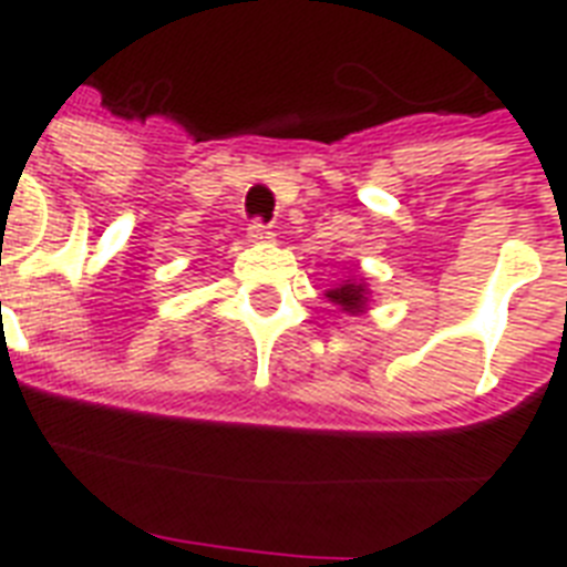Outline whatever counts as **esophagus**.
<instances>
[{
  "mask_svg": "<svg viewBox=\"0 0 567 567\" xmlns=\"http://www.w3.org/2000/svg\"><path fill=\"white\" fill-rule=\"evenodd\" d=\"M247 238L249 244H265V240L274 238V231H270V226H265L261 220H252L247 229Z\"/></svg>",
  "mask_w": 567,
  "mask_h": 567,
  "instance_id": "1",
  "label": "esophagus"
}]
</instances>
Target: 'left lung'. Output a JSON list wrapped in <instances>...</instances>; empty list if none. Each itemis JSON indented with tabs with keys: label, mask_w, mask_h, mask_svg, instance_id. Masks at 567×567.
I'll return each instance as SVG.
<instances>
[{
	"label": "left lung",
	"mask_w": 567,
	"mask_h": 567,
	"mask_svg": "<svg viewBox=\"0 0 567 567\" xmlns=\"http://www.w3.org/2000/svg\"><path fill=\"white\" fill-rule=\"evenodd\" d=\"M327 300L332 302L341 315H347V318H362V315L371 311L373 291L371 285H368V279H364V274L355 270V274L344 276L338 285L327 288Z\"/></svg>",
	"instance_id": "left-lung-1"
}]
</instances>
